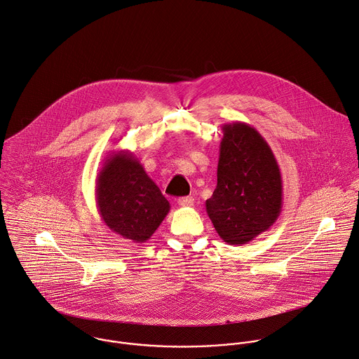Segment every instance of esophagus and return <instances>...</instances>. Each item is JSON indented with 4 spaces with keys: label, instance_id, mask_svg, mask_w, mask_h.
Here are the masks:
<instances>
[{
    "label": "esophagus",
    "instance_id": "esophagus-1",
    "mask_svg": "<svg viewBox=\"0 0 359 359\" xmlns=\"http://www.w3.org/2000/svg\"><path fill=\"white\" fill-rule=\"evenodd\" d=\"M177 204L180 207H193L194 205V198L193 197H182V198H179Z\"/></svg>",
    "mask_w": 359,
    "mask_h": 359
}]
</instances>
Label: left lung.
Wrapping results in <instances>:
<instances>
[{
	"instance_id": "left-lung-1",
	"label": "left lung",
	"mask_w": 359,
	"mask_h": 359,
	"mask_svg": "<svg viewBox=\"0 0 359 359\" xmlns=\"http://www.w3.org/2000/svg\"><path fill=\"white\" fill-rule=\"evenodd\" d=\"M222 129L217 184L205 207L220 238L241 245L278 220L283 182L269 144L257 129L244 122L226 123Z\"/></svg>"
}]
</instances>
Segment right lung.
I'll return each instance as SVG.
<instances>
[{
  "instance_id": "add662e5",
  "label": "right lung",
  "mask_w": 359,
  "mask_h": 359,
  "mask_svg": "<svg viewBox=\"0 0 359 359\" xmlns=\"http://www.w3.org/2000/svg\"><path fill=\"white\" fill-rule=\"evenodd\" d=\"M97 208L104 223L133 243H145L170 204L129 149L112 151L97 176Z\"/></svg>"
}]
</instances>
